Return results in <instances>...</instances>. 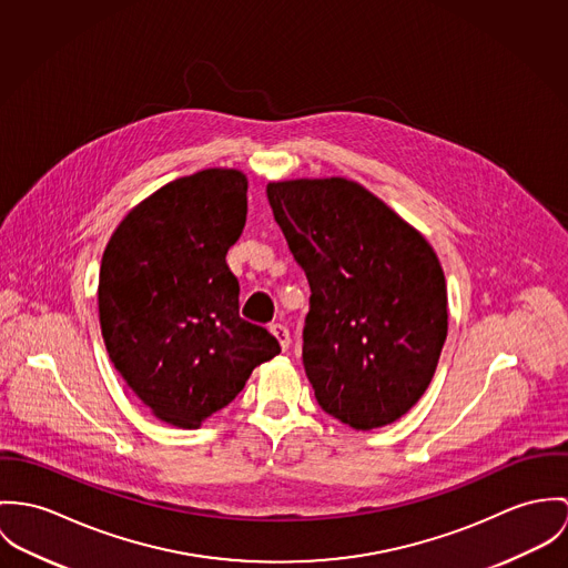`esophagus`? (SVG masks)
Returning <instances> with one entry per match:
<instances>
[{"label":"esophagus","instance_id":"esophagus-1","mask_svg":"<svg viewBox=\"0 0 568 568\" xmlns=\"http://www.w3.org/2000/svg\"><path fill=\"white\" fill-rule=\"evenodd\" d=\"M270 331H272V335L278 339V344H281V348L283 351H287L290 348V331H287V326L285 324H281V322H276V324H270Z\"/></svg>","mask_w":568,"mask_h":568}]
</instances>
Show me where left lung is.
Returning a JSON list of instances; mask_svg holds the SVG:
<instances>
[{
  "instance_id": "1",
  "label": "left lung",
  "mask_w": 568,
  "mask_h": 568,
  "mask_svg": "<svg viewBox=\"0 0 568 568\" xmlns=\"http://www.w3.org/2000/svg\"><path fill=\"white\" fill-rule=\"evenodd\" d=\"M267 200L312 287L303 364L317 405L357 432L398 420L429 387L446 339L434 248L355 181L270 183Z\"/></svg>"
}]
</instances>
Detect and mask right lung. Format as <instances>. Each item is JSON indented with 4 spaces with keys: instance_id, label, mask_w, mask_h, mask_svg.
<instances>
[{
    "instance_id": "1",
    "label": "right lung",
    "mask_w": 568,
    "mask_h": 568,
    "mask_svg": "<svg viewBox=\"0 0 568 568\" xmlns=\"http://www.w3.org/2000/svg\"><path fill=\"white\" fill-rule=\"evenodd\" d=\"M237 170H202L139 202L100 265V326L115 371L168 425L195 429L226 407L254 368L281 353L240 317L226 265L248 213Z\"/></svg>"
}]
</instances>
